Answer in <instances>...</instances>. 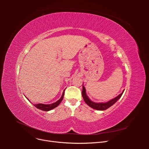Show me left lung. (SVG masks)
I'll return each mask as SVG.
<instances>
[{
	"instance_id": "obj_1",
	"label": "left lung",
	"mask_w": 149,
	"mask_h": 149,
	"mask_svg": "<svg viewBox=\"0 0 149 149\" xmlns=\"http://www.w3.org/2000/svg\"><path fill=\"white\" fill-rule=\"evenodd\" d=\"M124 91V90H123V91L118 96H116V97L112 99L110 101L106 102H95L92 101L89 98V97L87 96L86 93V88L83 86V91H82V96L83 97V100L84 101V102L87 104L91 107L93 109H96V110H99V111H104L106 110L108 108L110 107L111 106H112L113 104L118 101L119 99L120 98V97L123 95V94Z\"/></svg>"
}]
</instances>
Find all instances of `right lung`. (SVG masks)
<instances>
[{
	"label": "right lung",
	"mask_w": 149,
	"mask_h": 149,
	"mask_svg": "<svg viewBox=\"0 0 149 149\" xmlns=\"http://www.w3.org/2000/svg\"><path fill=\"white\" fill-rule=\"evenodd\" d=\"M64 94H65V90L63 91V92L62 96L60 97V100H58L57 101H56L55 102H54V103L49 104H40L39 103V104H33V105H34V106H35L36 107L38 108V109H39L40 110H42V111H51V110L53 109L54 108L56 107L61 103V102L63 100V99ZM26 98L27 99V97H26ZM27 100L29 101V99H27Z\"/></svg>",
	"instance_id": "add662e5"
}]
</instances>
